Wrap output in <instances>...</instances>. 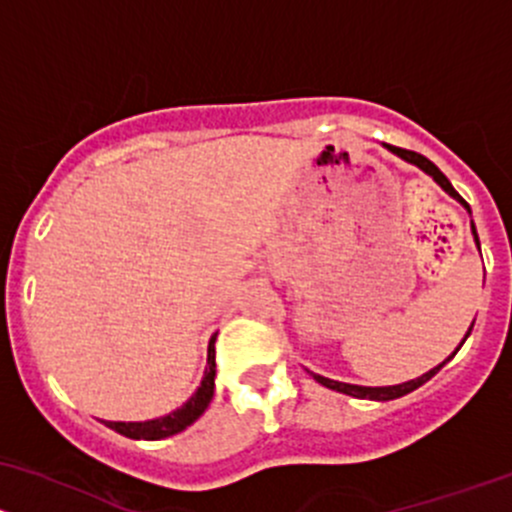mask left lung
Returning a JSON list of instances; mask_svg holds the SVG:
<instances>
[{
    "mask_svg": "<svg viewBox=\"0 0 512 512\" xmlns=\"http://www.w3.org/2000/svg\"><path fill=\"white\" fill-rule=\"evenodd\" d=\"M387 150H392L394 155H399V157H402V160L412 162V165L419 167V170H424L426 175H429V177H434V182L439 184V187L444 189V192H449L451 197L456 199V202H461L463 207L468 209V214H471V207H468V202H466V199H463L461 194H458L456 189H453V184L449 182V179H446L444 172H441L439 167L434 165V162H431V160H426V157H424V155H419V152H412V150H402V147L387 145ZM471 229H473V239H476V246H478V251H481V244H478V234H476V226H473V221H471ZM473 323H476V320H473ZM471 330H473V325H471V328H468L466 337L471 335ZM466 337H463V340H461V345H463V342H466ZM461 345H458L456 350H453V355H456V352L461 350ZM453 355H451V357H453ZM451 357H449V360H451ZM449 360H444V362H441V365H436L434 370H429V372H426V374H421V377H416V379H409V382H402V384H392V387H360V384L335 382V379L320 377V374H315V372H310V377H313L315 382H320V384H323V387H328V389H335V392H342V394H350V397H357V399H374V402H389V399L404 397V394H409V392H414V389H419L421 384H426V382H429V379L434 377V374L439 372L441 367H444L446 362H449Z\"/></svg>",
    "mask_w": 512,
    "mask_h": 512,
    "instance_id": "1",
    "label": "left lung"
}]
</instances>
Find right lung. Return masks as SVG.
Listing matches in <instances>:
<instances>
[{
  "instance_id": "1",
  "label": "right lung",
  "mask_w": 512,
  "mask_h": 512,
  "mask_svg": "<svg viewBox=\"0 0 512 512\" xmlns=\"http://www.w3.org/2000/svg\"><path fill=\"white\" fill-rule=\"evenodd\" d=\"M214 377H217V362H214V337L209 342V355H207V372H204L202 384H199L197 392L182 404V407L175 409V412L160 416V419L150 421H105V426L118 434L128 436V439L138 441H160L167 439V436H175L179 431L187 429L189 424L199 419L204 414V409L209 407L214 397Z\"/></svg>"
}]
</instances>
